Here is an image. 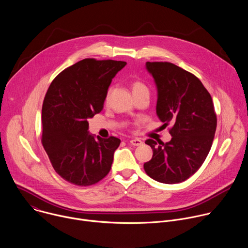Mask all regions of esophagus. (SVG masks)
I'll use <instances>...</instances> for the list:
<instances>
[{
    "label": "esophagus",
    "instance_id": "obj_1",
    "mask_svg": "<svg viewBox=\"0 0 248 248\" xmlns=\"http://www.w3.org/2000/svg\"><path fill=\"white\" fill-rule=\"evenodd\" d=\"M129 143L133 146H140L143 142H142V140H140L139 138H133V139L129 140Z\"/></svg>",
    "mask_w": 248,
    "mask_h": 248
}]
</instances>
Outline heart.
<instances>
[{"mask_svg": "<svg viewBox=\"0 0 248 248\" xmlns=\"http://www.w3.org/2000/svg\"><path fill=\"white\" fill-rule=\"evenodd\" d=\"M131 88H132L133 94L140 93V92H148V89H147L146 85L143 82H141L139 80L133 81L132 84H131Z\"/></svg>", "mask_w": 248, "mask_h": 248, "instance_id": "obj_1", "label": "heart"}]
</instances>
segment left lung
I'll list each match as a JSON object with an SVG mask.
<instances>
[{
	"mask_svg": "<svg viewBox=\"0 0 248 248\" xmlns=\"http://www.w3.org/2000/svg\"><path fill=\"white\" fill-rule=\"evenodd\" d=\"M158 92L156 113L163 126L170 125L167 143L147 139L152 159L144 164L153 180L172 185L186 181L204 163L215 136L217 116L202 82L168 62H147Z\"/></svg>",
	"mask_w": 248,
	"mask_h": 248,
	"instance_id": "obj_1",
	"label": "left lung"
}]
</instances>
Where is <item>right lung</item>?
<instances>
[{
    "label": "right lung",
    "mask_w": 248,
    "mask_h": 248,
    "mask_svg": "<svg viewBox=\"0 0 248 248\" xmlns=\"http://www.w3.org/2000/svg\"><path fill=\"white\" fill-rule=\"evenodd\" d=\"M125 62L84 59L56 77L42 106V145L56 172L76 186L97 184L111 170L121 140L97 138L88 119L100 113Z\"/></svg>",
    "instance_id": "obj_1"
}]
</instances>
